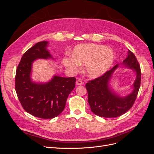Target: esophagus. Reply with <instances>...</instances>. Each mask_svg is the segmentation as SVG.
Listing matches in <instances>:
<instances>
[{
    "label": "esophagus",
    "mask_w": 154,
    "mask_h": 154,
    "mask_svg": "<svg viewBox=\"0 0 154 154\" xmlns=\"http://www.w3.org/2000/svg\"><path fill=\"white\" fill-rule=\"evenodd\" d=\"M76 84L77 85H81L83 84V82L81 80H80V79H78V80H77L76 82Z\"/></svg>",
    "instance_id": "obj_1"
}]
</instances>
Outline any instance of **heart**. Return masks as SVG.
<instances>
[{
    "label": "heart",
    "mask_w": 154,
    "mask_h": 154,
    "mask_svg": "<svg viewBox=\"0 0 154 154\" xmlns=\"http://www.w3.org/2000/svg\"><path fill=\"white\" fill-rule=\"evenodd\" d=\"M72 55L63 58L64 66L76 72L80 65L85 63V74L93 78L103 75L109 71L116 60L115 53L111 48L94 44L76 45L72 51Z\"/></svg>",
    "instance_id": "heart-1"
}]
</instances>
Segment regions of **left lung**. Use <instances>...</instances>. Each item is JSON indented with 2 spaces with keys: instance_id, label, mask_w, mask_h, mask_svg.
Returning <instances> with one entry per match:
<instances>
[{
  "instance_id": "obj_1",
  "label": "left lung",
  "mask_w": 154,
  "mask_h": 154,
  "mask_svg": "<svg viewBox=\"0 0 154 154\" xmlns=\"http://www.w3.org/2000/svg\"><path fill=\"white\" fill-rule=\"evenodd\" d=\"M120 65L131 68L136 73L133 91L128 95L121 97L111 87L109 82L114 71ZM141 69L134 53L128 50V56L122 63L117 64L103 75L89 81L85 87L88 102L92 112L103 118H116L125 114L132 106L141 84Z\"/></svg>"
}]
</instances>
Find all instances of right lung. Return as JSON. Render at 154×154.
I'll return each mask as SVG.
<instances>
[{
	"mask_svg": "<svg viewBox=\"0 0 154 154\" xmlns=\"http://www.w3.org/2000/svg\"><path fill=\"white\" fill-rule=\"evenodd\" d=\"M48 44L47 41L40 42L27 50L22 56L15 76V90L23 109L42 119H52L62 112L76 82L74 77L57 75L45 83L32 80V66L36 60H54L47 48Z\"/></svg>",
	"mask_w": 154,
	"mask_h": 154,
	"instance_id": "add662e5",
	"label": "right lung"
}]
</instances>
